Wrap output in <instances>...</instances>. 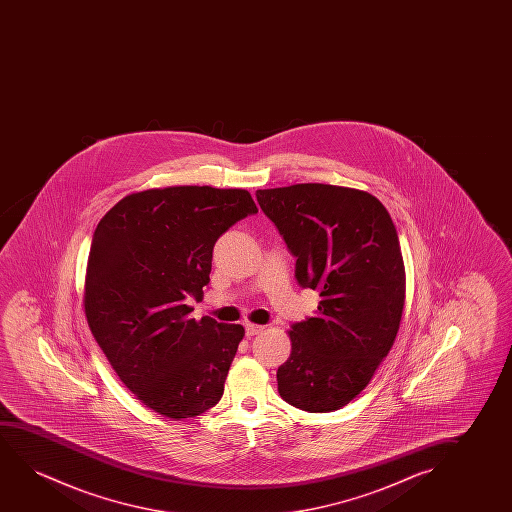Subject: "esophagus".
I'll return each instance as SVG.
<instances>
[{
  "label": "esophagus",
  "mask_w": 512,
  "mask_h": 512,
  "mask_svg": "<svg viewBox=\"0 0 512 512\" xmlns=\"http://www.w3.org/2000/svg\"><path fill=\"white\" fill-rule=\"evenodd\" d=\"M246 336L253 337L257 336V334H260L262 330H264V327L262 325H255V323H246Z\"/></svg>",
  "instance_id": "obj_1"
}]
</instances>
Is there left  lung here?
I'll return each instance as SVG.
<instances>
[{
    "instance_id": "obj_1",
    "label": "left lung",
    "mask_w": 512,
    "mask_h": 512,
    "mask_svg": "<svg viewBox=\"0 0 512 512\" xmlns=\"http://www.w3.org/2000/svg\"><path fill=\"white\" fill-rule=\"evenodd\" d=\"M294 253L299 285L320 292L315 316L288 330L281 399L309 413L346 406L392 350L406 302V269L390 213L364 190L297 183L257 190Z\"/></svg>"
}]
</instances>
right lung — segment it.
Instances as JSON below:
<instances>
[{
    "mask_svg": "<svg viewBox=\"0 0 512 512\" xmlns=\"http://www.w3.org/2000/svg\"><path fill=\"white\" fill-rule=\"evenodd\" d=\"M245 189L180 185L134 192L99 220L85 274V318L120 381L148 409L194 418L222 399L241 325L190 318L213 246L257 213Z\"/></svg>",
    "mask_w": 512,
    "mask_h": 512,
    "instance_id": "1",
    "label": "right lung"
}]
</instances>
